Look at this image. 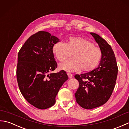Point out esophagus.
<instances>
[{
  "mask_svg": "<svg viewBox=\"0 0 129 129\" xmlns=\"http://www.w3.org/2000/svg\"><path fill=\"white\" fill-rule=\"evenodd\" d=\"M67 75L68 76V77H69V78H72L73 77V74H72L71 73H67Z\"/></svg>",
  "mask_w": 129,
  "mask_h": 129,
  "instance_id": "34e87169",
  "label": "esophagus"
}]
</instances>
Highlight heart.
<instances>
[{
	"label": "heart",
	"instance_id": "heart-1",
	"mask_svg": "<svg viewBox=\"0 0 129 129\" xmlns=\"http://www.w3.org/2000/svg\"><path fill=\"white\" fill-rule=\"evenodd\" d=\"M53 52L56 59L65 61L73 54V59L60 65V69L67 72H90L99 64L102 57L101 49L91 41L79 37H70L66 43L59 42L55 44Z\"/></svg>",
	"mask_w": 129,
	"mask_h": 129
}]
</instances>
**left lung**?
Listing matches in <instances>:
<instances>
[{"label":"left lung","mask_w":129,"mask_h":129,"mask_svg":"<svg viewBox=\"0 0 129 129\" xmlns=\"http://www.w3.org/2000/svg\"><path fill=\"white\" fill-rule=\"evenodd\" d=\"M102 51V57L97 68L79 75L75 78L79 86L75 93L77 103L83 108L91 109L106 103L115 86L118 68L111 46L94 33H90Z\"/></svg>","instance_id":"8db88e82"}]
</instances>
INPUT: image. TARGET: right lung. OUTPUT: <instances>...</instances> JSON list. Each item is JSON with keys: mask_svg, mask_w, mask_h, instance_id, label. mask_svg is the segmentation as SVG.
I'll use <instances>...</instances> for the list:
<instances>
[{"mask_svg": "<svg viewBox=\"0 0 129 129\" xmlns=\"http://www.w3.org/2000/svg\"><path fill=\"white\" fill-rule=\"evenodd\" d=\"M59 40L48 32L38 31L26 41L18 53L19 88L24 98L38 109L53 106L60 87L68 79L64 70L51 73L57 68L53 47Z\"/></svg>", "mask_w": 129, "mask_h": 129, "instance_id": "right-lung-1", "label": "right lung"}]
</instances>
